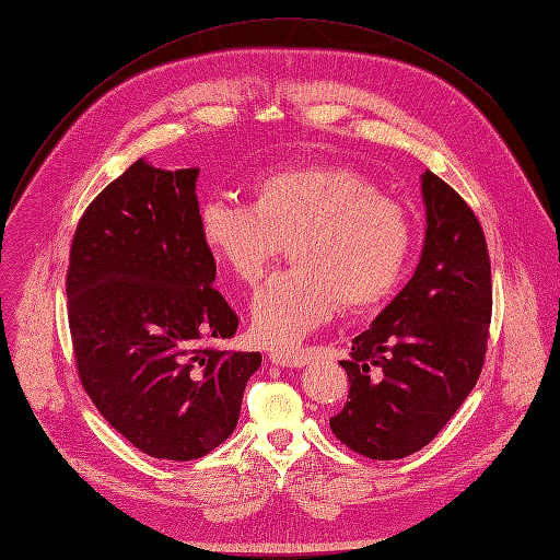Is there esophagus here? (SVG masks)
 Returning a JSON list of instances; mask_svg holds the SVG:
<instances>
[{"label": "esophagus", "instance_id": "obj_1", "mask_svg": "<svg viewBox=\"0 0 560 560\" xmlns=\"http://www.w3.org/2000/svg\"><path fill=\"white\" fill-rule=\"evenodd\" d=\"M270 363L279 368H304L308 363V354L304 351H295V354H283V351H272Z\"/></svg>", "mask_w": 560, "mask_h": 560}]
</instances>
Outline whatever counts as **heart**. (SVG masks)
<instances>
[{"instance_id": "heart-1", "label": "heart", "mask_w": 560, "mask_h": 560, "mask_svg": "<svg viewBox=\"0 0 560 560\" xmlns=\"http://www.w3.org/2000/svg\"><path fill=\"white\" fill-rule=\"evenodd\" d=\"M199 238L245 285L256 283L288 245L292 268L252 300V331L268 347H292L338 308L368 311L399 283L410 222L401 206L372 188L357 167L300 161L256 174L249 206L206 199Z\"/></svg>"}]
</instances>
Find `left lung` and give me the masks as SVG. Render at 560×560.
<instances>
[{"instance_id": "8db88e82", "label": "left lung", "mask_w": 560, "mask_h": 560, "mask_svg": "<svg viewBox=\"0 0 560 560\" xmlns=\"http://www.w3.org/2000/svg\"><path fill=\"white\" fill-rule=\"evenodd\" d=\"M427 238L418 270L372 327L351 340L347 404L329 420L340 443L374 460L416 454L477 386L492 315L486 235L467 201L422 174Z\"/></svg>"}]
</instances>
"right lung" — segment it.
Instances as JSON below:
<instances>
[{
    "label": "right lung",
    "mask_w": 560,
    "mask_h": 560,
    "mask_svg": "<svg viewBox=\"0 0 560 560\" xmlns=\"http://www.w3.org/2000/svg\"><path fill=\"white\" fill-rule=\"evenodd\" d=\"M199 170L138 159L83 211L66 277L83 390L133 447L165 460L213 452L238 424L258 351L209 345L238 329L199 238Z\"/></svg>",
    "instance_id": "add662e5"
}]
</instances>
